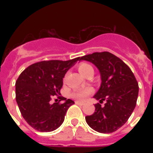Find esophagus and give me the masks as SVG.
Returning <instances> with one entry per match:
<instances>
[{"label":"esophagus","instance_id":"34e87169","mask_svg":"<svg viewBox=\"0 0 153 153\" xmlns=\"http://www.w3.org/2000/svg\"><path fill=\"white\" fill-rule=\"evenodd\" d=\"M75 104L80 105H84V102H79V101H75Z\"/></svg>","mask_w":153,"mask_h":153}]
</instances>
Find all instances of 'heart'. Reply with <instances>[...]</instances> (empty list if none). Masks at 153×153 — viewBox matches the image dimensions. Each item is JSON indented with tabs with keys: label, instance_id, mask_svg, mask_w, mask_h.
<instances>
[{
	"label": "heart",
	"instance_id": "b5f03b06",
	"mask_svg": "<svg viewBox=\"0 0 153 153\" xmlns=\"http://www.w3.org/2000/svg\"><path fill=\"white\" fill-rule=\"evenodd\" d=\"M78 70L80 72V74H82L83 76L86 77L91 73L94 74V68L91 64H89L87 62H81L78 65ZM93 93V89L91 87L82 89V90H78L71 93V97L77 100L82 101L86 99V98L91 94Z\"/></svg>",
	"mask_w": 153,
	"mask_h": 153
}]
</instances>
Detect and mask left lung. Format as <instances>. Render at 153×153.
I'll use <instances>...</instances> for the list:
<instances>
[{"mask_svg":"<svg viewBox=\"0 0 153 153\" xmlns=\"http://www.w3.org/2000/svg\"><path fill=\"white\" fill-rule=\"evenodd\" d=\"M86 60L98 67L101 74L100 89L94 96L100 103L95 111L86 117V123L94 130L110 133L121 128L135 109L139 86L131 69L116 55L108 51L84 55ZM106 102L104 107L101 104Z\"/></svg>","mask_w":153,"mask_h":153,"instance_id":"obj_1","label":"left lung"}]
</instances>
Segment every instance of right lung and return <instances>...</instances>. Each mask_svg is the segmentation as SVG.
Here are the masks:
<instances>
[{
  "mask_svg": "<svg viewBox=\"0 0 153 153\" xmlns=\"http://www.w3.org/2000/svg\"><path fill=\"white\" fill-rule=\"evenodd\" d=\"M80 57L73 59L47 60L30 65L16 82V100L21 115L31 127L39 132H51L62 124L74 101L60 94L62 79ZM59 101L52 103V98Z\"/></svg>",
  "mask_w": 153,
  "mask_h": 153,
  "instance_id": "right-lung-1",
  "label": "right lung"
}]
</instances>
